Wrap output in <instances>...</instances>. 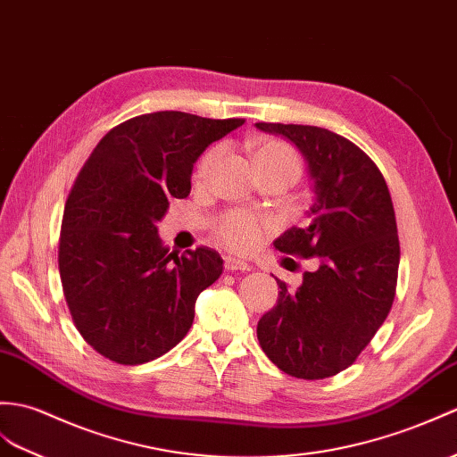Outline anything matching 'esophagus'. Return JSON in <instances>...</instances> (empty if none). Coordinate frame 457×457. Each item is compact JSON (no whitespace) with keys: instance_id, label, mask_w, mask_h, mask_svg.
<instances>
[{"instance_id":"34e87169","label":"esophagus","mask_w":457,"mask_h":457,"mask_svg":"<svg viewBox=\"0 0 457 457\" xmlns=\"http://www.w3.org/2000/svg\"><path fill=\"white\" fill-rule=\"evenodd\" d=\"M224 264H226L228 270H241V272H245V270L251 269V264H249L247 261H243V259L236 257V254H226V257H224Z\"/></svg>"}]
</instances>
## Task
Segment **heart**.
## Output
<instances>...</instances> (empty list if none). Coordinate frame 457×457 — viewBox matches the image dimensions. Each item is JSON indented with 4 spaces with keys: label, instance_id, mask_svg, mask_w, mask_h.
<instances>
[{
    "label": "heart",
    "instance_id": "heart-1",
    "mask_svg": "<svg viewBox=\"0 0 457 457\" xmlns=\"http://www.w3.org/2000/svg\"><path fill=\"white\" fill-rule=\"evenodd\" d=\"M224 155V147L216 145L204 154L200 159L196 177L200 180H206L218 162ZM254 162L261 167V171H288L294 177L300 175V157L294 152V147L282 140H259L253 147ZM270 229V221L254 216L253 212L247 210H229L221 214L214 226V233L221 245H226L231 251L247 253L254 249L262 241L264 233Z\"/></svg>",
    "mask_w": 457,
    "mask_h": 457
}]
</instances>
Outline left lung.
I'll list each match as a JSON object with an SVG mask.
<instances>
[{
    "instance_id": "1",
    "label": "left lung",
    "mask_w": 457,
    "mask_h": 457,
    "mask_svg": "<svg viewBox=\"0 0 457 457\" xmlns=\"http://www.w3.org/2000/svg\"><path fill=\"white\" fill-rule=\"evenodd\" d=\"M254 126L295 144L313 180L310 224L284 231L274 247L320 259L295 292L277 280L278 302L259 320V345L288 376L331 378L370 345L394 303L401 254L394 203L378 165L346 137L320 126Z\"/></svg>"
}]
</instances>
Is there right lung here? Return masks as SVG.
Here are the masks:
<instances>
[{
  "label": "right lung",
  "instance_id": "obj_1",
  "mask_svg": "<svg viewBox=\"0 0 457 457\" xmlns=\"http://www.w3.org/2000/svg\"><path fill=\"white\" fill-rule=\"evenodd\" d=\"M243 119L159 111L114 126L91 152L63 208L58 267L73 325L93 350L136 366L169 353L224 261L210 247L171 253L157 236L169 200L187 198L206 147Z\"/></svg>",
  "mask_w": 457,
  "mask_h": 457
}]
</instances>
